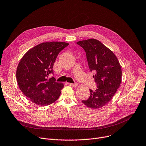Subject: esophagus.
I'll list each match as a JSON object with an SVG mask.
<instances>
[{
	"mask_svg": "<svg viewBox=\"0 0 146 146\" xmlns=\"http://www.w3.org/2000/svg\"><path fill=\"white\" fill-rule=\"evenodd\" d=\"M68 84H69L70 86H72V87H77V86H78V84H77L76 82L73 83V84H72V83H69Z\"/></svg>",
	"mask_w": 146,
	"mask_h": 146,
	"instance_id": "34e87169",
	"label": "esophagus"
}]
</instances>
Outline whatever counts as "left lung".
<instances>
[{
	"label": "left lung",
	"mask_w": 146,
	"mask_h": 146,
	"mask_svg": "<svg viewBox=\"0 0 146 146\" xmlns=\"http://www.w3.org/2000/svg\"><path fill=\"white\" fill-rule=\"evenodd\" d=\"M77 44L86 53L90 72H94L97 88L90 89V96L82 103L91 109L103 107L111 100L121 81V69L116 56L111 50L96 39L80 41Z\"/></svg>",
	"instance_id": "obj_1"
}]
</instances>
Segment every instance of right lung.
<instances>
[{
	"label": "right lung",
	"instance_id": "right-lung-1",
	"mask_svg": "<svg viewBox=\"0 0 146 146\" xmlns=\"http://www.w3.org/2000/svg\"><path fill=\"white\" fill-rule=\"evenodd\" d=\"M68 43L52 41L43 42L32 48L21 59L16 72L20 90L34 104L48 105L55 102L64 87L53 76L56 58Z\"/></svg>",
	"mask_w": 146,
	"mask_h": 146
}]
</instances>
